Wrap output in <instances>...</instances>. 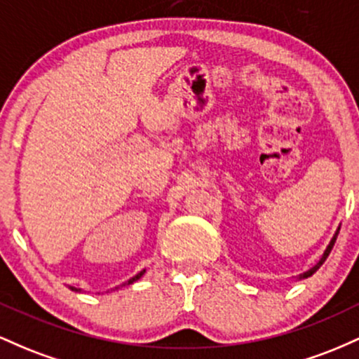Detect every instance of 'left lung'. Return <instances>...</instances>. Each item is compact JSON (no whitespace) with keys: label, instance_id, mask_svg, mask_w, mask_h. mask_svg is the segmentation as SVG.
<instances>
[{"label":"left lung","instance_id":"obj_1","mask_svg":"<svg viewBox=\"0 0 359 359\" xmlns=\"http://www.w3.org/2000/svg\"><path fill=\"white\" fill-rule=\"evenodd\" d=\"M337 234H339V228H337V231L334 233V236H332V240L329 241V245H327V248L324 250V253H323V257H320V259L319 262L316 263L314 266H312L311 270H307V271H304V273H300L299 275V280H302V278H307V277H311V275H314L317 270L320 269V265H323V263L325 262V258L329 257V253H331V250H332V246H334V243H336V238H337Z\"/></svg>","mask_w":359,"mask_h":359}]
</instances>
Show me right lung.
<instances>
[{
  "label": "right lung",
  "mask_w": 359,
  "mask_h": 359,
  "mask_svg": "<svg viewBox=\"0 0 359 359\" xmlns=\"http://www.w3.org/2000/svg\"><path fill=\"white\" fill-rule=\"evenodd\" d=\"M143 273H145V270H142V271H140V273H137V275H135V277H131L130 280H128V282H125V283H123V285H130V283L137 282V280H138V278H142V277H143ZM123 285H121V287H123ZM116 288H118V287H116ZM71 290H74V292H81V288L71 287Z\"/></svg>",
  "instance_id": "obj_1"
}]
</instances>
